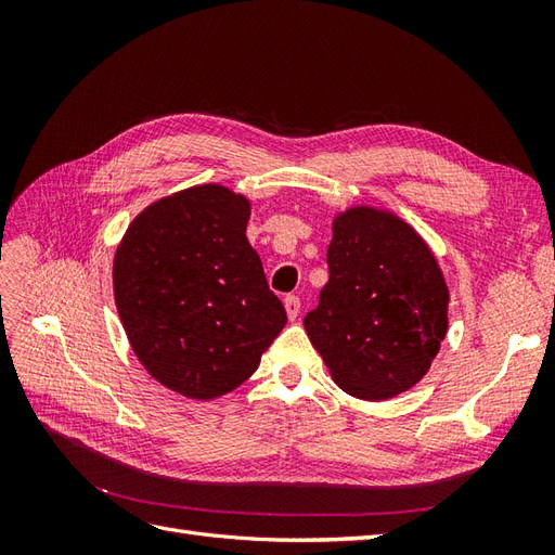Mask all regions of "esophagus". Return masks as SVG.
Here are the masks:
<instances>
[{
	"label": "esophagus",
	"instance_id": "34e87169",
	"mask_svg": "<svg viewBox=\"0 0 555 555\" xmlns=\"http://www.w3.org/2000/svg\"><path fill=\"white\" fill-rule=\"evenodd\" d=\"M284 310H287V317H289V319H296L298 312H300V300H298V296H287V298H284Z\"/></svg>",
	"mask_w": 555,
	"mask_h": 555
}]
</instances>
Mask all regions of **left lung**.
I'll return each instance as SVG.
<instances>
[{
  "mask_svg": "<svg viewBox=\"0 0 555 555\" xmlns=\"http://www.w3.org/2000/svg\"><path fill=\"white\" fill-rule=\"evenodd\" d=\"M328 282L304 326L333 382L386 400L428 373L449 328L438 257L393 210L351 206L333 217Z\"/></svg>",
  "mask_w": 555,
  "mask_h": 555,
  "instance_id": "8db88e82",
  "label": "left lung"
}]
</instances>
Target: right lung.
<instances>
[{
    "label": "right lung",
    "instance_id": "1",
    "mask_svg": "<svg viewBox=\"0 0 555 555\" xmlns=\"http://www.w3.org/2000/svg\"><path fill=\"white\" fill-rule=\"evenodd\" d=\"M251 201L206 182L162 196L127 227L113 296L133 354L192 400L227 396L287 324L245 229Z\"/></svg>",
    "mask_w": 555,
    "mask_h": 555
}]
</instances>
